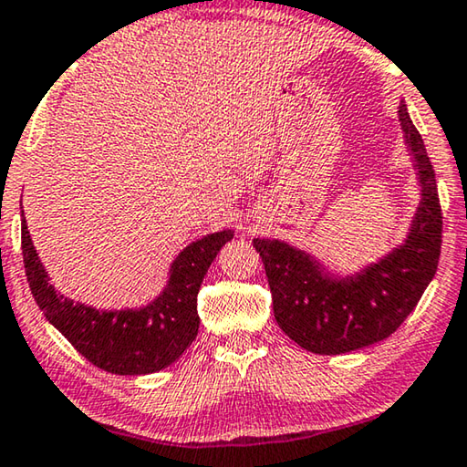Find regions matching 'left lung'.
I'll list each match as a JSON object with an SVG mask.
<instances>
[{"mask_svg": "<svg viewBox=\"0 0 467 467\" xmlns=\"http://www.w3.org/2000/svg\"><path fill=\"white\" fill-rule=\"evenodd\" d=\"M400 121L422 186L416 221L401 248L356 277L335 281L308 254L284 242H252L269 279L275 318L289 339L312 354H348L387 339L416 308L437 273L442 242L437 180L403 103Z\"/></svg>", "mask_w": 467, "mask_h": 467, "instance_id": "1", "label": "left lung"}]
</instances>
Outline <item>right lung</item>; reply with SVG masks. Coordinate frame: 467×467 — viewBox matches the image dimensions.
I'll list each match as a JSON object with an SVG mask.
<instances>
[{"mask_svg": "<svg viewBox=\"0 0 467 467\" xmlns=\"http://www.w3.org/2000/svg\"><path fill=\"white\" fill-rule=\"evenodd\" d=\"M232 229L211 234L180 252L170 284L142 310L99 312L57 294L36 256L22 211V258L28 287L45 318L97 368L113 374H150L167 368L198 333V289Z\"/></svg>", "mask_w": 467, "mask_h": 467, "instance_id": "1", "label": "right lung"}]
</instances>
